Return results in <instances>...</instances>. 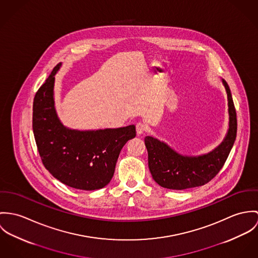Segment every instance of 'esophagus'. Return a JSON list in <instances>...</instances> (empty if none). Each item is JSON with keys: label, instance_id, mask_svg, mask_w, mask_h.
I'll list each match as a JSON object with an SVG mask.
<instances>
[{"label": "esophagus", "instance_id": "obj_1", "mask_svg": "<svg viewBox=\"0 0 258 258\" xmlns=\"http://www.w3.org/2000/svg\"><path fill=\"white\" fill-rule=\"evenodd\" d=\"M136 128H137V134L138 136H142L144 134V132L146 131V126L143 122H138L137 125H136Z\"/></svg>", "mask_w": 258, "mask_h": 258}]
</instances>
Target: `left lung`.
I'll return each instance as SVG.
<instances>
[{"mask_svg": "<svg viewBox=\"0 0 258 258\" xmlns=\"http://www.w3.org/2000/svg\"><path fill=\"white\" fill-rule=\"evenodd\" d=\"M228 95L229 130L219 146L199 156L182 155L163 142L145 137L148 167L154 181L163 188L184 190L211 181L224 166L236 138V113L228 83L222 79Z\"/></svg>", "mask_w": 258, "mask_h": 258, "instance_id": "obj_1", "label": "left lung"}]
</instances>
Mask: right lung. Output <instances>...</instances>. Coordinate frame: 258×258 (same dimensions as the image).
<instances>
[{"label": "right lung", "instance_id": "add662e5", "mask_svg": "<svg viewBox=\"0 0 258 258\" xmlns=\"http://www.w3.org/2000/svg\"><path fill=\"white\" fill-rule=\"evenodd\" d=\"M57 64L34 96L32 130L44 167L61 183L80 190H97L110 183L123 145L137 135L134 124L97 131L66 127L55 110Z\"/></svg>", "mask_w": 258, "mask_h": 258}]
</instances>
